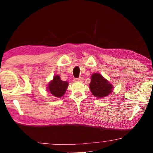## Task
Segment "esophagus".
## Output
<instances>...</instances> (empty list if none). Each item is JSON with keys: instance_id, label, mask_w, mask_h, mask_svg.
<instances>
[{"instance_id": "34e87169", "label": "esophagus", "mask_w": 153, "mask_h": 153, "mask_svg": "<svg viewBox=\"0 0 153 153\" xmlns=\"http://www.w3.org/2000/svg\"><path fill=\"white\" fill-rule=\"evenodd\" d=\"M74 81H76V82H83L84 81V78H83V77H80V78L74 79Z\"/></svg>"}]
</instances>
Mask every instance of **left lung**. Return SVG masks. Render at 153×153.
I'll return each mask as SVG.
<instances>
[{
  "label": "left lung",
  "instance_id": "left-lung-1",
  "mask_svg": "<svg viewBox=\"0 0 153 153\" xmlns=\"http://www.w3.org/2000/svg\"><path fill=\"white\" fill-rule=\"evenodd\" d=\"M92 94L97 99L106 97L113 92L114 87L100 73H93L89 84Z\"/></svg>",
  "mask_w": 153,
  "mask_h": 153
}]
</instances>
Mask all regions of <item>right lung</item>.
Segmentation results:
<instances>
[{
	"label": "right lung",
	"mask_w": 153,
	"mask_h": 153,
	"mask_svg": "<svg viewBox=\"0 0 153 153\" xmlns=\"http://www.w3.org/2000/svg\"><path fill=\"white\" fill-rule=\"evenodd\" d=\"M68 85L67 81H62L59 75H55L52 81L48 83L47 91L53 97H61L66 93Z\"/></svg>",
	"instance_id": "right-lung-1"
}]
</instances>
